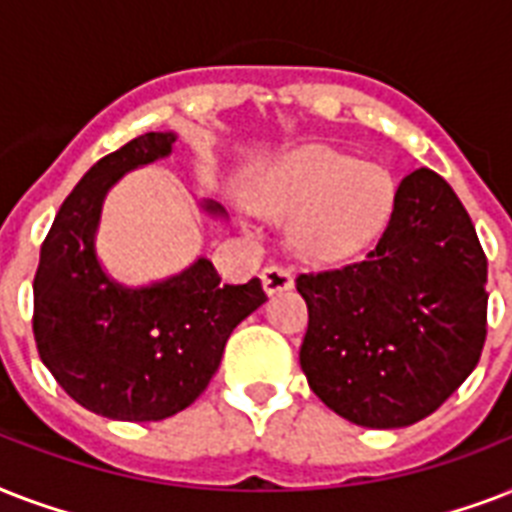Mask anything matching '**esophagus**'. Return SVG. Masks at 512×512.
<instances>
[{
	"instance_id": "obj_1",
	"label": "esophagus",
	"mask_w": 512,
	"mask_h": 512,
	"mask_svg": "<svg viewBox=\"0 0 512 512\" xmlns=\"http://www.w3.org/2000/svg\"><path fill=\"white\" fill-rule=\"evenodd\" d=\"M295 279H292V273L287 268H281V265H268L263 271V287L268 295H279V292H287L292 289Z\"/></svg>"
}]
</instances>
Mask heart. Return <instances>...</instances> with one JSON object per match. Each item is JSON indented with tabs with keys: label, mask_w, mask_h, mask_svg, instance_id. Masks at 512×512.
Instances as JSON below:
<instances>
[{
	"label": "heart",
	"mask_w": 512,
	"mask_h": 512,
	"mask_svg": "<svg viewBox=\"0 0 512 512\" xmlns=\"http://www.w3.org/2000/svg\"><path fill=\"white\" fill-rule=\"evenodd\" d=\"M268 215H292L289 239L308 257L353 252L385 220L390 177L337 151H300L252 191Z\"/></svg>",
	"instance_id": "1"
}]
</instances>
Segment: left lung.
I'll use <instances>...</instances> for the list:
<instances>
[{"mask_svg":"<svg viewBox=\"0 0 512 512\" xmlns=\"http://www.w3.org/2000/svg\"><path fill=\"white\" fill-rule=\"evenodd\" d=\"M300 366L324 404L361 428H404L468 380L486 340V255L452 185L398 183L380 239L353 263L300 273Z\"/></svg>","mask_w":512,"mask_h":512,"instance_id":"1","label":"left lung"}]
</instances>
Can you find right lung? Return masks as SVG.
Segmentation results:
<instances>
[{"mask_svg":"<svg viewBox=\"0 0 512 512\" xmlns=\"http://www.w3.org/2000/svg\"><path fill=\"white\" fill-rule=\"evenodd\" d=\"M175 132H146L92 164L60 204L34 276L39 358L76 404L108 420L156 422L183 412L212 380L231 332L268 300L260 279L223 284L199 257L151 287L108 279L95 231L124 172L170 156ZM209 215H223L204 201Z\"/></svg>","mask_w":512,"mask_h":512,"instance_id":"right-lung-1","label":"right lung"}]
</instances>
